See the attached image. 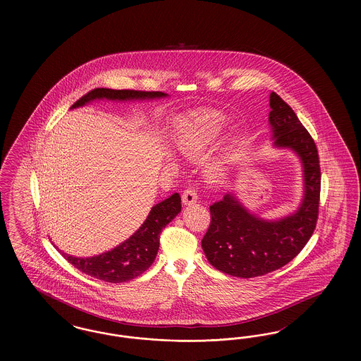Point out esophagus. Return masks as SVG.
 <instances>
[{
  "mask_svg": "<svg viewBox=\"0 0 361 361\" xmlns=\"http://www.w3.org/2000/svg\"><path fill=\"white\" fill-rule=\"evenodd\" d=\"M197 202V192L193 188L185 189L183 192V203L184 206H190Z\"/></svg>",
  "mask_w": 361,
  "mask_h": 361,
  "instance_id": "obj_1",
  "label": "esophagus"
}]
</instances>
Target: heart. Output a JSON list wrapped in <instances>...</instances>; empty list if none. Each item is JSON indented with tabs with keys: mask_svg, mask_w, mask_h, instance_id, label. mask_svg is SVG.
Returning a JSON list of instances; mask_svg holds the SVG:
<instances>
[{
	"mask_svg": "<svg viewBox=\"0 0 361 361\" xmlns=\"http://www.w3.org/2000/svg\"><path fill=\"white\" fill-rule=\"evenodd\" d=\"M224 119L215 112H204L188 119H183L174 137L177 150L189 159L204 155L211 145L224 131ZM230 153L214 158L207 165V177L212 181L226 178L230 166Z\"/></svg>",
	"mask_w": 361,
	"mask_h": 361,
	"instance_id": "heart-1",
	"label": "heart"
}]
</instances>
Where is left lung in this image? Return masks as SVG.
<instances>
[{"instance_id": "8db88e82", "label": "left lung", "mask_w": 361, "mask_h": 361, "mask_svg": "<svg viewBox=\"0 0 361 361\" xmlns=\"http://www.w3.org/2000/svg\"><path fill=\"white\" fill-rule=\"evenodd\" d=\"M274 146L290 149L303 169V197L290 215L267 221L250 212L228 192L209 207L211 224L202 240L207 259L218 271L235 277H257L288 264L314 233L321 190L318 150L291 106L275 92L269 96Z\"/></svg>"}]
</instances>
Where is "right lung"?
Returning a JSON list of instances; mask_svg holds the SVG:
<instances>
[{"instance_id": "1", "label": "right lung", "mask_w": 361, "mask_h": 361, "mask_svg": "<svg viewBox=\"0 0 361 361\" xmlns=\"http://www.w3.org/2000/svg\"><path fill=\"white\" fill-rule=\"evenodd\" d=\"M168 97L162 92H140V90H115L106 87H97L86 93L71 109L84 106L96 100L111 102H137V100H154ZM181 211V197L173 193L168 199L152 207L146 221L137 231L116 247L93 257H74L63 252L62 256L74 265L78 271L86 275L96 277L106 283H124L142 275L154 262L158 247L159 234L166 224Z\"/></svg>"}]
</instances>
